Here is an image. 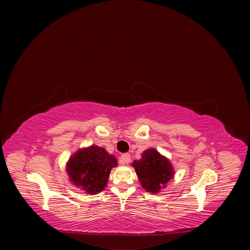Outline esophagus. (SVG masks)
I'll use <instances>...</instances> for the list:
<instances>
[{
  "mask_svg": "<svg viewBox=\"0 0 250 250\" xmlns=\"http://www.w3.org/2000/svg\"><path fill=\"white\" fill-rule=\"evenodd\" d=\"M130 162V154L129 153H124L120 157V164L122 165H128Z\"/></svg>",
  "mask_w": 250,
  "mask_h": 250,
  "instance_id": "esophagus-1",
  "label": "esophagus"
}]
</instances>
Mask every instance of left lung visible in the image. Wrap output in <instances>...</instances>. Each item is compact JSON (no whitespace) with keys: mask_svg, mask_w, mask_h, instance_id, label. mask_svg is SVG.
<instances>
[{"mask_svg":"<svg viewBox=\"0 0 250 250\" xmlns=\"http://www.w3.org/2000/svg\"><path fill=\"white\" fill-rule=\"evenodd\" d=\"M132 166L138 174L142 187L147 192L154 194L166 187L174 174L170 162L155 149L146 150L141 160L134 161Z\"/></svg>","mask_w":250,"mask_h":250,"instance_id":"left-lung-1","label":"left lung"}]
</instances>
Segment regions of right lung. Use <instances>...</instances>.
<instances>
[{
  "label": "right lung",
  "instance_id": "add662e5",
  "mask_svg": "<svg viewBox=\"0 0 250 250\" xmlns=\"http://www.w3.org/2000/svg\"><path fill=\"white\" fill-rule=\"evenodd\" d=\"M117 166L116 157L102 147L90 146L75 153L66 165L71 180L87 194L100 193L106 187L111 168Z\"/></svg>",
  "mask_w": 250,
  "mask_h": 250
}]
</instances>
